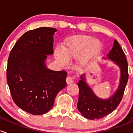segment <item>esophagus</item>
Returning a JSON list of instances; mask_svg holds the SVG:
<instances>
[{
  "mask_svg": "<svg viewBox=\"0 0 133 133\" xmlns=\"http://www.w3.org/2000/svg\"><path fill=\"white\" fill-rule=\"evenodd\" d=\"M74 77H72V76H68L66 77V82L67 84H70L71 83H74Z\"/></svg>",
  "mask_w": 133,
  "mask_h": 133,
  "instance_id": "34e87169",
  "label": "esophagus"
}]
</instances>
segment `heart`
<instances>
[{
  "mask_svg": "<svg viewBox=\"0 0 133 133\" xmlns=\"http://www.w3.org/2000/svg\"><path fill=\"white\" fill-rule=\"evenodd\" d=\"M102 49V44L98 39L86 35H77L66 38L62 49H54L56 59L63 65L69 60L78 57L79 65H85L98 56Z\"/></svg>",
  "mask_w": 133,
  "mask_h": 133,
  "instance_id": "obj_1",
  "label": "heart"
}]
</instances>
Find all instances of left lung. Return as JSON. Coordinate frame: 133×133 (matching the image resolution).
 Instances as JSON below:
<instances>
[{"label": "left lung", "instance_id": "8db88e82", "mask_svg": "<svg viewBox=\"0 0 133 133\" xmlns=\"http://www.w3.org/2000/svg\"><path fill=\"white\" fill-rule=\"evenodd\" d=\"M105 59L111 60L120 68L119 84L114 94L108 98L97 96L87 82L85 75L80 77L77 83L79 89L78 110L84 117L90 120L99 119L113 112L120 104L128 81V61L118 42L115 39L113 48Z\"/></svg>", "mask_w": 133, "mask_h": 133}]
</instances>
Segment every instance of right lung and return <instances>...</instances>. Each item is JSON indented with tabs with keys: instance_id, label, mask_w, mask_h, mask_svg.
<instances>
[{
	"instance_id": "1",
	"label": "right lung",
	"mask_w": 133,
	"mask_h": 133,
	"mask_svg": "<svg viewBox=\"0 0 133 133\" xmlns=\"http://www.w3.org/2000/svg\"><path fill=\"white\" fill-rule=\"evenodd\" d=\"M56 31L43 27L25 32L8 58L7 82L13 101L35 115L47 113L59 91L66 87V72L52 70L45 63L47 56L54 53L53 36Z\"/></svg>"
}]
</instances>
